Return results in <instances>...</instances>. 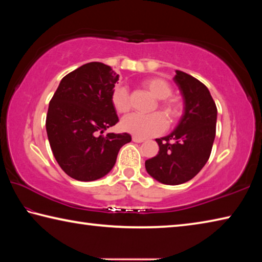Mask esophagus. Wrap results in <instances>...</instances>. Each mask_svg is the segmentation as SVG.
Returning a JSON list of instances; mask_svg holds the SVG:
<instances>
[{
  "mask_svg": "<svg viewBox=\"0 0 262 262\" xmlns=\"http://www.w3.org/2000/svg\"><path fill=\"white\" fill-rule=\"evenodd\" d=\"M144 139H142V137H137V136H133V142H136V143H141V142H143Z\"/></svg>",
  "mask_w": 262,
  "mask_h": 262,
  "instance_id": "esophagus-1",
  "label": "esophagus"
}]
</instances>
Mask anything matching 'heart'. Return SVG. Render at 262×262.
<instances>
[{
  "label": "heart",
  "mask_w": 262,
  "mask_h": 262,
  "mask_svg": "<svg viewBox=\"0 0 262 262\" xmlns=\"http://www.w3.org/2000/svg\"><path fill=\"white\" fill-rule=\"evenodd\" d=\"M143 86L158 99L157 106L170 122L180 119L184 113V103L179 97L171 96L172 86L166 79L161 77H150L143 81ZM111 103L118 113L125 114L130 111V98L127 88L118 85L111 94ZM156 106V107H157ZM155 107V108H156ZM159 112L151 114H132L121 121V128L137 137H148L157 135L166 128V120Z\"/></svg>",
  "instance_id": "obj_1"
}]
</instances>
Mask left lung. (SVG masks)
<instances>
[{
    "mask_svg": "<svg viewBox=\"0 0 262 262\" xmlns=\"http://www.w3.org/2000/svg\"><path fill=\"white\" fill-rule=\"evenodd\" d=\"M174 81L184 97L185 113L170 135L156 139L159 151L145 161L148 173L165 185L194 178L209 159L216 135L217 107L208 88L181 70H176Z\"/></svg>",
    "mask_w": 262,
    "mask_h": 262,
    "instance_id": "obj_1",
    "label": "left lung"
}]
</instances>
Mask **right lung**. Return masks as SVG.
Here are the masks:
<instances>
[{"label": "right lung", "instance_id": "right-lung-1", "mask_svg": "<svg viewBox=\"0 0 262 262\" xmlns=\"http://www.w3.org/2000/svg\"><path fill=\"white\" fill-rule=\"evenodd\" d=\"M119 75L101 62H90L61 79L52 97L46 130L57 164L79 181H94L112 170L120 148L132 141L127 133L103 132L118 123L111 103Z\"/></svg>", "mask_w": 262, "mask_h": 262}]
</instances>
